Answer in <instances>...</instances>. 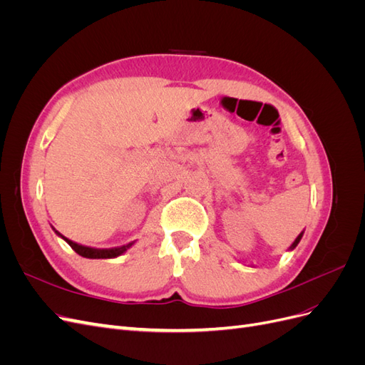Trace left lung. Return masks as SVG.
Segmentation results:
<instances>
[{
    "label": "left lung",
    "mask_w": 365,
    "mask_h": 365,
    "mask_svg": "<svg viewBox=\"0 0 365 365\" xmlns=\"http://www.w3.org/2000/svg\"><path fill=\"white\" fill-rule=\"evenodd\" d=\"M303 233H304V231H302V233L297 236V239L292 242V245L289 247V251H292V250H294V248H295L298 244H300V240H302V237H303Z\"/></svg>",
    "instance_id": "1"
}]
</instances>
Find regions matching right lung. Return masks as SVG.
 Wrapping results in <instances>:
<instances>
[{
	"instance_id": "obj_1",
	"label": "right lung",
	"mask_w": 365,
	"mask_h": 365,
	"mask_svg": "<svg viewBox=\"0 0 365 365\" xmlns=\"http://www.w3.org/2000/svg\"><path fill=\"white\" fill-rule=\"evenodd\" d=\"M54 230V228H53ZM54 233H56L59 237H62L67 244L79 254V256L82 257H86V259H114V257H118L121 256V254L126 252L132 245L135 244L134 242H129V244L126 245H121V247H114V248H93V247H85V245H81V244H76V242L70 240L68 237L62 236L59 231L54 230Z\"/></svg>"
}]
</instances>
